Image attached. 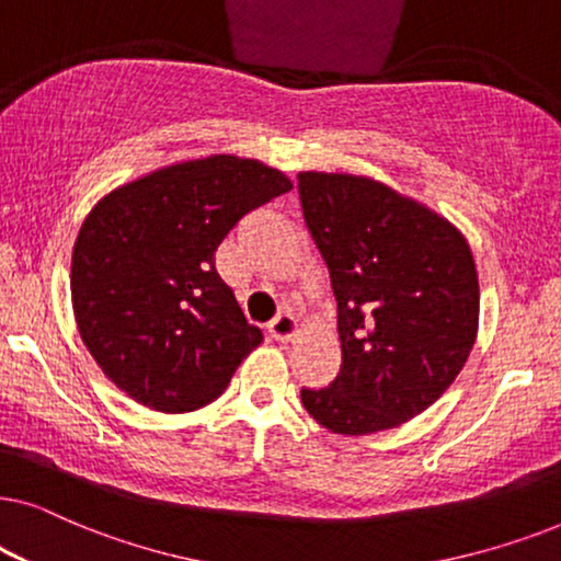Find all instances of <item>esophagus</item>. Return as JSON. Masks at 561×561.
I'll return each mask as SVG.
<instances>
[{"label":"esophagus","instance_id":"esophagus-1","mask_svg":"<svg viewBox=\"0 0 561 561\" xmlns=\"http://www.w3.org/2000/svg\"><path fill=\"white\" fill-rule=\"evenodd\" d=\"M267 332H271V336H275V340L286 342V340H290V336H296L298 321L294 319V313L280 311L278 317H275L271 324H267Z\"/></svg>","mask_w":561,"mask_h":561}]
</instances>
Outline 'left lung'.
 Wrapping results in <instances>:
<instances>
[{
	"label": "left lung",
	"instance_id": "obj_1",
	"mask_svg": "<svg viewBox=\"0 0 561 561\" xmlns=\"http://www.w3.org/2000/svg\"><path fill=\"white\" fill-rule=\"evenodd\" d=\"M304 221L329 267L342 342L329 388L304 409L334 434L401 426L447 390L470 357L480 286L457 227L365 175L298 173Z\"/></svg>",
	"mask_w": 561,
	"mask_h": 561
}]
</instances>
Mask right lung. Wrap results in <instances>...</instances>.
Returning a JSON list of instances; mask_svg holds the SVG:
<instances>
[{"instance_id": "1", "label": "right lung", "mask_w": 561, "mask_h": 561, "mask_svg": "<svg viewBox=\"0 0 561 561\" xmlns=\"http://www.w3.org/2000/svg\"><path fill=\"white\" fill-rule=\"evenodd\" d=\"M290 188L260 160L209 156L125 183L89 211L71 257L76 324L133 401L202 409L263 342L214 255L244 214Z\"/></svg>"}]
</instances>
